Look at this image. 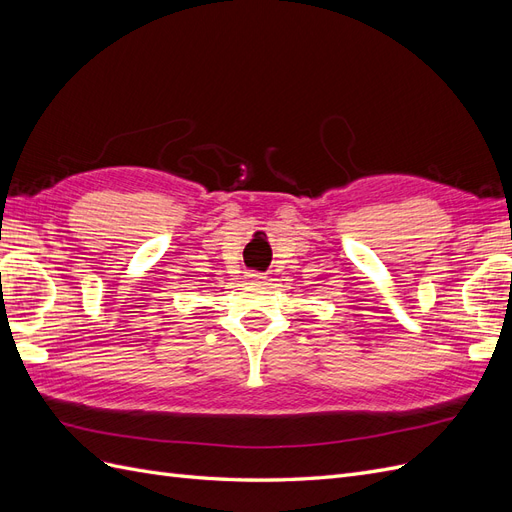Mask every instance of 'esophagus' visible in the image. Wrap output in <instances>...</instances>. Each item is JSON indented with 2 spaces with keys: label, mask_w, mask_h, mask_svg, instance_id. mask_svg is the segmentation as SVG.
<instances>
[{
  "label": "esophagus",
  "mask_w": 512,
  "mask_h": 512,
  "mask_svg": "<svg viewBox=\"0 0 512 512\" xmlns=\"http://www.w3.org/2000/svg\"><path fill=\"white\" fill-rule=\"evenodd\" d=\"M265 273H260V271H250V273H247V280H250V282H262V280H265Z\"/></svg>",
  "instance_id": "esophagus-1"
}]
</instances>
